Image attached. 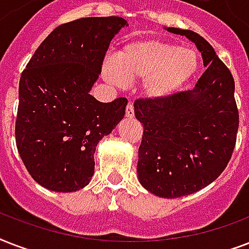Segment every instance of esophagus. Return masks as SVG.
<instances>
[{
  "mask_svg": "<svg viewBox=\"0 0 249 249\" xmlns=\"http://www.w3.org/2000/svg\"><path fill=\"white\" fill-rule=\"evenodd\" d=\"M125 116L128 117V119L134 117V107H133L132 103H128V106H126V109H125Z\"/></svg>",
  "mask_w": 249,
  "mask_h": 249,
  "instance_id": "esophagus-1",
  "label": "esophagus"
}]
</instances>
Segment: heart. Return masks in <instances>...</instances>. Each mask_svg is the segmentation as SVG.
Returning <instances> with one entry per match:
<instances>
[{
    "instance_id": "obj_1",
    "label": "heart",
    "mask_w": 249,
    "mask_h": 249,
    "mask_svg": "<svg viewBox=\"0 0 249 249\" xmlns=\"http://www.w3.org/2000/svg\"><path fill=\"white\" fill-rule=\"evenodd\" d=\"M199 67L193 49L159 38L129 42L117 53L116 62L103 63V75L109 84L121 86L126 81L142 83L143 94L150 99L170 97L189 81Z\"/></svg>"
}]
</instances>
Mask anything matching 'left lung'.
Wrapping results in <instances>:
<instances>
[{
  "instance_id": "left-lung-1",
  "label": "left lung",
  "mask_w": 249,
  "mask_h": 249,
  "mask_svg": "<svg viewBox=\"0 0 249 249\" xmlns=\"http://www.w3.org/2000/svg\"><path fill=\"white\" fill-rule=\"evenodd\" d=\"M165 29L193 41L207 67L193 90L134 102L143 125L138 179L156 196L174 199L204 189L224 172L235 147L239 113L231 72L212 45L189 29Z\"/></svg>"
}]
</instances>
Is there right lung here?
<instances>
[{
	"label": "right lung",
	"mask_w": 249,
	"mask_h": 249,
	"mask_svg": "<svg viewBox=\"0 0 249 249\" xmlns=\"http://www.w3.org/2000/svg\"><path fill=\"white\" fill-rule=\"evenodd\" d=\"M128 21L81 18L56 27L38 46L19 83L17 147L37 183L56 193L89 185L99 141L123 120L126 98L102 103L90 90L109 42Z\"/></svg>",
	"instance_id": "obj_1"
}]
</instances>
